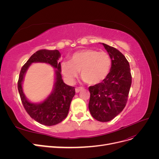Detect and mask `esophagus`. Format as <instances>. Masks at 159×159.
Masks as SVG:
<instances>
[{
    "label": "esophagus",
    "mask_w": 159,
    "mask_h": 159,
    "mask_svg": "<svg viewBox=\"0 0 159 159\" xmlns=\"http://www.w3.org/2000/svg\"><path fill=\"white\" fill-rule=\"evenodd\" d=\"M81 89H82V88H80V87L79 88H75V93H79Z\"/></svg>",
    "instance_id": "34e87169"
}]
</instances>
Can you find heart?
I'll use <instances>...</instances> for the list:
<instances>
[{
    "mask_svg": "<svg viewBox=\"0 0 159 159\" xmlns=\"http://www.w3.org/2000/svg\"><path fill=\"white\" fill-rule=\"evenodd\" d=\"M111 67V59L106 52L85 49L75 52L70 61L61 64L63 75L70 82L78 76L90 85L98 84L106 78Z\"/></svg>",
    "mask_w": 159,
    "mask_h": 159,
    "instance_id": "b5f03b06",
    "label": "heart"
}]
</instances>
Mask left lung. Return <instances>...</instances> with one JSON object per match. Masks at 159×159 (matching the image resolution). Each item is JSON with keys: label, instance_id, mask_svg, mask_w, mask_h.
<instances>
[{"label": "left lung", "instance_id": "left-lung-1", "mask_svg": "<svg viewBox=\"0 0 159 159\" xmlns=\"http://www.w3.org/2000/svg\"><path fill=\"white\" fill-rule=\"evenodd\" d=\"M102 44L111 59V67L102 82L89 88L88 107L95 119L107 122L125 107L132 78L129 64L122 53L113 47Z\"/></svg>", "mask_w": 159, "mask_h": 159}]
</instances>
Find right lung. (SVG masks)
<instances>
[{
    "instance_id": "add662e5",
    "label": "right lung",
    "mask_w": 159,
    "mask_h": 159,
    "mask_svg": "<svg viewBox=\"0 0 159 159\" xmlns=\"http://www.w3.org/2000/svg\"><path fill=\"white\" fill-rule=\"evenodd\" d=\"M61 54L57 50H38L31 56L22 66L18 81V89L21 101L28 115L36 121L46 126L61 122L68 115L70 103L75 95L74 87L66 85L61 78V64L58 61ZM33 63H45L55 70V84L52 92L40 103L30 102L23 93L22 84L27 70Z\"/></svg>"
}]
</instances>
